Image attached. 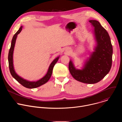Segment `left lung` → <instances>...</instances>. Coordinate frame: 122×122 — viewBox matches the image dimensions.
Returning a JSON list of instances; mask_svg holds the SVG:
<instances>
[{
  "label": "left lung",
  "instance_id": "8db88e82",
  "mask_svg": "<svg viewBox=\"0 0 122 122\" xmlns=\"http://www.w3.org/2000/svg\"><path fill=\"white\" fill-rule=\"evenodd\" d=\"M95 27V35L97 45L82 70L76 69L72 62L68 65L69 72L77 81L94 84L103 79L109 72L112 65V46L109 34L99 22L90 20Z\"/></svg>",
  "mask_w": 122,
  "mask_h": 122
}]
</instances>
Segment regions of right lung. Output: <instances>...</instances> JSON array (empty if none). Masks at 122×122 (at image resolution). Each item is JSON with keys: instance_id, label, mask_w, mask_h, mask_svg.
Here are the masks:
<instances>
[{"instance_id": "add662e5", "label": "right lung", "mask_w": 122, "mask_h": 122, "mask_svg": "<svg viewBox=\"0 0 122 122\" xmlns=\"http://www.w3.org/2000/svg\"><path fill=\"white\" fill-rule=\"evenodd\" d=\"M23 26H21L19 29L18 30L13 37V38L11 41V46L9 50V55H8V61H9V69L12 75V76L18 82H19L21 85H22L23 86L27 88H35L38 87L45 84L50 79L51 75L52 74V72H53V68L55 65V64L56 63L57 61L58 60L59 57L56 58L53 62H51V65L49 66L48 72L46 75L43 77L41 80L37 81H27L23 79L21 77H19L18 75H17L14 69L13 66V50L14 47L16 40V38L17 36V35L19 34L22 29Z\"/></svg>"}]
</instances>
